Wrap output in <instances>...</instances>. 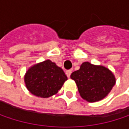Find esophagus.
<instances>
[{"mask_svg": "<svg viewBox=\"0 0 129 129\" xmlns=\"http://www.w3.org/2000/svg\"><path fill=\"white\" fill-rule=\"evenodd\" d=\"M71 74H72V70H67V71L66 72V75H67L68 78H70Z\"/></svg>", "mask_w": 129, "mask_h": 129, "instance_id": "34e87169", "label": "esophagus"}]
</instances>
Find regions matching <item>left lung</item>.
Segmentation results:
<instances>
[{
	"mask_svg": "<svg viewBox=\"0 0 129 129\" xmlns=\"http://www.w3.org/2000/svg\"><path fill=\"white\" fill-rule=\"evenodd\" d=\"M70 77L75 81L81 96L89 102L103 99L116 83L114 74L108 68L89 62L83 63Z\"/></svg>",
	"mask_w": 129,
	"mask_h": 129,
	"instance_id": "obj_1",
	"label": "left lung"
}]
</instances>
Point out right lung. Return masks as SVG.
Returning a JSON list of instances; mask_svg holds the SVG:
<instances>
[{
	"label": "right lung",
	"mask_w": 129,
	"mask_h": 129,
	"mask_svg": "<svg viewBox=\"0 0 129 129\" xmlns=\"http://www.w3.org/2000/svg\"><path fill=\"white\" fill-rule=\"evenodd\" d=\"M66 80L63 70L49 60L31 66L24 75L27 89L41 98L57 93Z\"/></svg>",
	"instance_id": "obj_1"
}]
</instances>
